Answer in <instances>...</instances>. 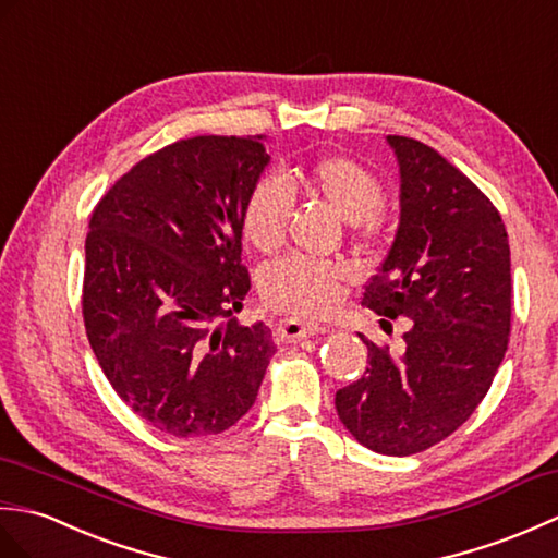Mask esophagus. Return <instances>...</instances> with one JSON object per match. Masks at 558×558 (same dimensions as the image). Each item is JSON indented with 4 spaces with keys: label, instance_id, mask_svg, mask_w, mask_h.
Returning a JSON list of instances; mask_svg holds the SVG:
<instances>
[{
    "label": "esophagus",
    "instance_id": "1",
    "mask_svg": "<svg viewBox=\"0 0 558 558\" xmlns=\"http://www.w3.org/2000/svg\"><path fill=\"white\" fill-rule=\"evenodd\" d=\"M319 331H325V327L317 325V322L287 319V322H281V325H279L277 339L287 341V343H295V341H303L307 337H315V333H319Z\"/></svg>",
    "mask_w": 558,
    "mask_h": 558
}]
</instances>
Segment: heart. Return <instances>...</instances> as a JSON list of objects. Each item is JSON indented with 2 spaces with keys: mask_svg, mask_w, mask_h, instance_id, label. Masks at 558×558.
I'll return each instance as SVG.
<instances>
[{
  "mask_svg": "<svg viewBox=\"0 0 558 558\" xmlns=\"http://www.w3.org/2000/svg\"><path fill=\"white\" fill-rule=\"evenodd\" d=\"M307 189L341 213L353 225V241L373 245L384 233L381 205L387 197L381 179L361 159L327 155L303 171ZM291 183L275 171L257 177L241 205V233L255 251L269 253L287 236L293 209ZM349 269L331 259L311 255H287L259 271V295L271 311L291 317H322L341 299Z\"/></svg>",
  "mask_w": 558,
  "mask_h": 558,
  "instance_id": "obj_1",
  "label": "heart"
}]
</instances>
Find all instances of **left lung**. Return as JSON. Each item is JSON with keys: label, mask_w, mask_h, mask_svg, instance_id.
Masks as SVG:
<instances>
[{"label": "left lung", "mask_w": 558, "mask_h": 558, "mask_svg": "<svg viewBox=\"0 0 558 558\" xmlns=\"http://www.w3.org/2000/svg\"><path fill=\"white\" fill-rule=\"evenodd\" d=\"M401 167V227L363 305L403 351L367 345V367L333 396L345 429L377 453L411 456L461 427L485 399L511 333V247L499 209L435 147L389 135Z\"/></svg>", "instance_id": "8db88e82"}]
</instances>
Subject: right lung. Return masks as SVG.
<instances>
[{"mask_svg": "<svg viewBox=\"0 0 558 558\" xmlns=\"http://www.w3.org/2000/svg\"><path fill=\"white\" fill-rule=\"evenodd\" d=\"M259 138L171 143L117 179L90 215L85 333L119 399L171 437L236 425L277 351L263 322L233 319L251 291L241 205L269 159Z\"/></svg>", "mask_w": 558, "mask_h": 558, "instance_id": "right-lung-1", "label": "right lung"}]
</instances>
